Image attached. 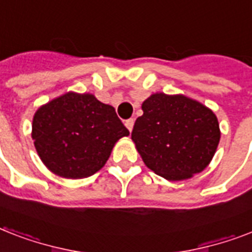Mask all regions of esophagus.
Instances as JSON below:
<instances>
[{"instance_id": "obj_1", "label": "esophagus", "mask_w": 252, "mask_h": 252, "mask_svg": "<svg viewBox=\"0 0 252 252\" xmlns=\"http://www.w3.org/2000/svg\"><path fill=\"white\" fill-rule=\"evenodd\" d=\"M133 126H134V119H128V120H126V126L128 128V130H129V132H132V129H133Z\"/></svg>"}]
</instances>
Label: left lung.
I'll return each mask as SVG.
<instances>
[{"instance_id":"left-lung-1","label":"left lung","mask_w":252,"mask_h":252,"mask_svg":"<svg viewBox=\"0 0 252 252\" xmlns=\"http://www.w3.org/2000/svg\"><path fill=\"white\" fill-rule=\"evenodd\" d=\"M132 130L142 161L167 180H184L211 163L220 142L213 111L182 94L156 93L142 103Z\"/></svg>"}]
</instances>
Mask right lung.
I'll list each match as a JSON object with an SVG mask.
<instances>
[{
  "instance_id": "1",
  "label": "right lung",
  "mask_w": 252,
  "mask_h": 252,
  "mask_svg": "<svg viewBox=\"0 0 252 252\" xmlns=\"http://www.w3.org/2000/svg\"><path fill=\"white\" fill-rule=\"evenodd\" d=\"M128 134L114 107L73 91L37 108L32 120L39 157L49 171L68 179L94 175L116 141Z\"/></svg>"
}]
</instances>
